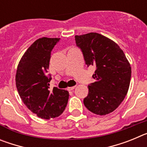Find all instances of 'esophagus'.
Listing matches in <instances>:
<instances>
[{
    "instance_id": "1",
    "label": "esophagus",
    "mask_w": 147,
    "mask_h": 147,
    "mask_svg": "<svg viewBox=\"0 0 147 147\" xmlns=\"http://www.w3.org/2000/svg\"><path fill=\"white\" fill-rule=\"evenodd\" d=\"M76 88V86H73V87H69V88H67V90H69V91H70V90H73L74 89V88Z\"/></svg>"
}]
</instances>
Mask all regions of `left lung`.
Wrapping results in <instances>:
<instances>
[{"label":"left lung","mask_w":147,"mask_h":147,"mask_svg":"<svg viewBox=\"0 0 147 147\" xmlns=\"http://www.w3.org/2000/svg\"><path fill=\"white\" fill-rule=\"evenodd\" d=\"M85 64L96 66V82L88 85L84 105L99 115L112 113L125 98L131 78V67L124 51L108 37L96 32L75 36Z\"/></svg>","instance_id":"left-lung-1"}]
</instances>
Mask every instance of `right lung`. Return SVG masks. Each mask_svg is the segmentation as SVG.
Masks as SVG:
<instances>
[{
	"instance_id": "right-lung-1",
	"label": "right lung",
	"mask_w": 147,
	"mask_h": 147,
	"mask_svg": "<svg viewBox=\"0 0 147 147\" xmlns=\"http://www.w3.org/2000/svg\"><path fill=\"white\" fill-rule=\"evenodd\" d=\"M60 38H39L20 59L15 82L20 98L33 113L43 119L58 117L67 106L69 93L54 87L50 90L47 76L51 52Z\"/></svg>"
}]
</instances>
